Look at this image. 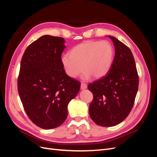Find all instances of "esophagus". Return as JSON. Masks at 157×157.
Instances as JSON below:
<instances>
[{"label": "esophagus", "instance_id": "1", "mask_svg": "<svg viewBox=\"0 0 157 157\" xmlns=\"http://www.w3.org/2000/svg\"><path fill=\"white\" fill-rule=\"evenodd\" d=\"M80 88H81V90L86 89L87 88V85L86 84L81 83V85H80Z\"/></svg>", "mask_w": 157, "mask_h": 157}]
</instances>
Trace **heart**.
<instances>
[{
    "instance_id": "heart-1",
    "label": "heart",
    "mask_w": 157,
    "mask_h": 157,
    "mask_svg": "<svg viewBox=\"0 0 157 157\" xmlns=\"http://www.w3.org/2000/svg\"><path fill=\"white\" fill-rule=\"evenodd\" d=\"M115 50L108 41L86 40L71 49L70 55L61 56V61L69 77L76 78L83 71L84 80L92 77L99 79L109 72L114 61Z\"/></svg>"
}]
</instances>
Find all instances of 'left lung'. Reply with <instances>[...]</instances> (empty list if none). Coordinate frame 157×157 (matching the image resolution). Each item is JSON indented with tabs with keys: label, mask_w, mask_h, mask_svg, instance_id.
I'll list each match as a JSON object with an SVG mask.
<instances>
[{
	"label": "left lung",
	"mask_w": 157,
	"mask_h": 157,
	"mask_svg": "<svg viewBox=\"0 0 157 157\" xmlns=\"http://www.w3.org/2000/svg\"><path fill=\"white\" fill-rule=\"evenodd\" d=\"M108 36L115 50L112 67L105 77L88 86L94 96L89 107L90 117L96 124L104 127L116 126L128 116L139 84L131 50L117 38Z\"/></svg>",
	"instance_id": "obj_1"
}]
</instances>
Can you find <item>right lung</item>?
Listing matches in <instances>:
<instances>
[{"instance_id": "obj_1", "label": "right lung", "mask_w": 157, "mask_h": 157, "mask_svg": "<svg viewBox=\"0 0 157 157\" xmlns=\"http://www.w3.org/2000/svg\"><path fill=\"white\" fill-rule=\"evenodd\" d=\"M65 42L61 37L42 36L27 47L21 61L18 93L28 117L43 129L63 124L68 104L80 88L61 64Z\"/></svg>"}]
</instances>
